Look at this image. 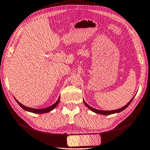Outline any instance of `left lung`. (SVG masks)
I'll return each mask as SVG.
<instances>
[{"mask_svg":"<svg viewBox=\"0 0 150 150\" xmlns=\"http://www.w3.org/2000/svg\"><path fill=\"white\" fill-rule=\"evenodd\" d=\"M134 97V96L132 98L131 100H130V101L128 103L127 105L124 106V107L120 108V109H118V110H110V111H107V110H97V109H95V108H93L92 107H91L90 105H88L87 103H86L85 101H84V100H83V102L85 104V105L87 107L88 109L91 110V111L95 112V113H97V114H102V115H110V114H116V113H119L120 112L123 111L124 110H125L126 108H127L128 106H129L130 105V103H131V101H133V98Z\"/></svg>","mask_w":150,"mask_h":150,"instance_id":"1","label":"left lung"}]
</instances>
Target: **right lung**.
<instances>
[{
	"instance_id": "right-lung-1",
	"label": "right lung",
	"mask_w": 150,
	"mask_h": 150,
	"mask_svg": "<svg viewBox=\"0 0 150 150\" xmlns=\"http://www.w3.org/2000/svg\"><path fill=\"white\" fill-rule=\"evenodd\" d=\"M16 99V101H17V103L19 104V105L21 106V108H23V110H25V111H28V112H32V113H34V114H44V113H47V112H49L53 110L54 108H55L56 106L57 105V104L59 103V99H60V97L58 98L57 101L55 102V103H53V105L49 106L48 108H43V109H36V108H28L26 107V106L23 105V104H21V103H19V102L17 100V99L15 98Z\"/></svg>"
}]
</instances>
